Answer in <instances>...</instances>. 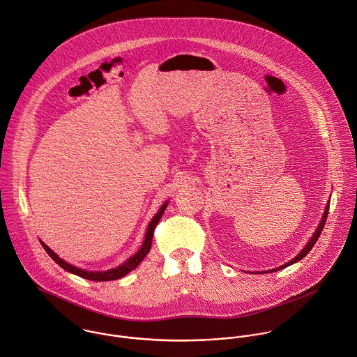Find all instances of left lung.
<instances>
[{
    "label": "left lung",
    "mask_w": 357,
    "mask_h": 357,
    "mask_svg": "<svg viewBox=\"0 0 357 357\" xmlns=\"http://www.w3.org/2000/svg\"><path fill=\"white\" fill-rule=\"evenodd\" d=\"M328 210H330V200L327 202V206H326V210H324V214H323V218L320 220V224H319V227H317V229L314 231V234H313V236L309 239V242L306 243V246L301 250V253L298 255V256H295L291 261H288V263H285V264H282L281 267H278V268H274V270H270L271 273H275V271H278V270H282V268H285V267H289L291 264H295V263H298V261H301L312 249H313V246L316 245V242H317V239L320 238V235H321V231H323V228H324V225H326V221H327V215H328ZM268 271V273H270ZM261 273H267V271H261Z\"/></svg>",
    "instance_id": "8db88e82"
}]
</instances>
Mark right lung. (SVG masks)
Instances as JSON below:
<instances>
[{
    "mask_svg": "<svg viewBox=\"0 0 357 357\" xmlns=\"http://www.w3.org/2000/svg\"><path fill=\"white\" fill-rule=\"evenodd\" d=\"M168 206V202H165L160 210L155 213V215L151 218V221L149 222V227H147V231H146V235H144V241H143V245L142 248L132 256L129 257L125 263H122L121 266L115 267V268H111V270H107V271H87V270H83V268H79V267H75L69 263H66L65 260H62L56 253H54V250H51L43 241H40L41 246L44 248V250L48 253V256L61 267L63 268L65 271L70 273V274H75L77 277H82V278H86V280H90V281H98V282H102V281H114V280H119L122 277H125L128 273H130L132 270H135L142 261L143 259L147 256V253L150 252V248H151V241H153V234H154V228L157 227L158 221L161 220L162 214H164V210L167 208Z\"/></svg>",
    "mask_w": 357,
    "mask_h": 357,
    "instance_id": "right-lung-1",
    "label": "right lung"
}]
</instances>
